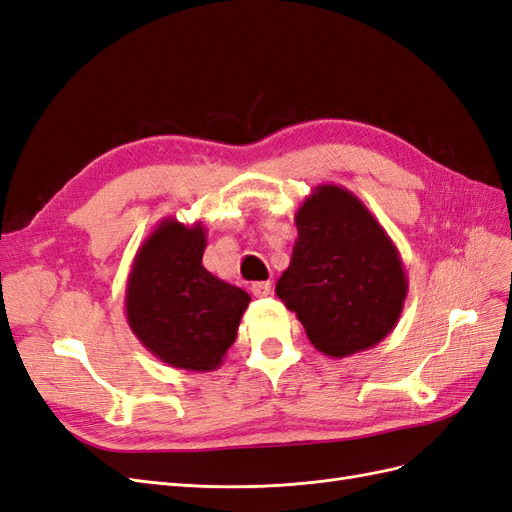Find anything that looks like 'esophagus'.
<instances>
[{
    "label": "esophagus",
    "instance_id": "1",
    "mask_svg": "<svg viewBox=\"0 0 512 512\" xmlns=\"http://www.w3.org/2000/svg\"><path fill=\"white\" fill-rule=\"evenodd\" d=\"M254 297H269L271 294V282H254L252 284Z\"/></svg>",
    "mask_w": 512,
    "mask_h": 512
}]
</instances>
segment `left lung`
I'll use <instances>...</instances> for the list:
<instances>
[{"mask_svg":"<svg viewBox=\"0 0 512 512\" xmlns=\"http://www.w3.org/2000/svg\"><path fill=\"white\" fill-rule=\"evenodd\" d=\"M290 265L275 294L297 314L316 350L344 359L389 335L408 297L393 239L350 190L316 185L294 213Z\"/></svg>","mask_w":512,"mask_h":512,"instance_id":"left-lung-1","label":"left lung"}]
</instances>
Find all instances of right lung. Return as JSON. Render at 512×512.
I'll use <instances>...</instances> for the list:
<instances>
[{"label":"right lung","mask_w":512,"mask_h":512,"mask_svg":"<svg viewBox=\"0 0 512 512\" xmlns=\"http://www.w3.org/2000/svg\"><path fill=\"white\" fill-rule=\"evenodd\" d=\"M207 230L162 220L138 247L126 286L132 333L170 367L213 371L235 344L250 294L203 267Z\"/></svg>","instance_id":"1"}]
</instances>
